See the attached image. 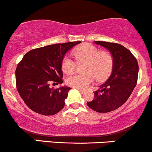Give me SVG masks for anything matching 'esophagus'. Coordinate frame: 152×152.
Masks as SVG:
<instances>
[{
  "mask_svg": "<svg viewBox=\"0 0 152 152\" xmlns=\"http://www.w3.org/2000/svg\"><path fill=\"white\" fill-rule=\"evenodd\" d=\"M78 90L80 91V92L81 93V94H84V93H85V91L84 89H78Z\"/></svg>",
  "mask_w": 152,
  "mask_h": 152,
  "instance_id": "esophagus-1",
  "label": "esophagus"
}]
</instances>
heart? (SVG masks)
<instances>
[{
	"label": "heart",
	"instance_id": "b5f03b06",
	"mask_svg": "<svg viewBox=\"0 0 152 152\" xmlns=\"http://www.w3.org/2000/svg\"><path fill=\"white\" fill-rule=\"evenodd\" d=\"M76 63H85L84 73H76L66 79L68 86L77 89H85L94 81H102L110 76L113 67V58L108 51H100L91 44H83L73 51ZM61 67L63 72L71 74L75 71L76 63L69 57L63 59Z\"/></svg>",
	"mask_w": 152,
	"mask_h": 152
}]
</instances>
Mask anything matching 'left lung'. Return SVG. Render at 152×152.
<instances>
[{
  "instance_id": "1",
  "label": "left lung",
  "mask_w": 152,
  "mask_h": 152,
  "mask_svg": "<svg viewBox=\"0 0 152 152\" xmlns=\"http://www.w3.org/2000/svg\"><path fill=\"white\" fill-rule=\"evenodd\" d=\"M111 53L113 58L112 73L107 80L93 91L94 97L87 105L97 113H109L122 106L136 86L138 75L137 60L129 50L120 44L94 41Z\"/></svg>"
}]
</instances>
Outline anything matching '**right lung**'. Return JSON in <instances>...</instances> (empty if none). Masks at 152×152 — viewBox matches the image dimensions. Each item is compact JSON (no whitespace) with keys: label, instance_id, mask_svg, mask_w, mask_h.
<instances>
[{"label":"right lung","instance_id":"right-lung-1","mask_svg":"<svg viewBox=\"0 0 152 152\" xmlns=\"http://www.w3.org/2000/svg\"><path fill=\"white\" fill-rule=\"evenodd\" d=\"M80 42L50 45L24 55L16 67V83L18 92L29 109L43 115H53L63 109L71 88L53 89L50 84H62L63 57Z\"/></svg>","mask_w":152,"mask_h":152}]
</instances>
